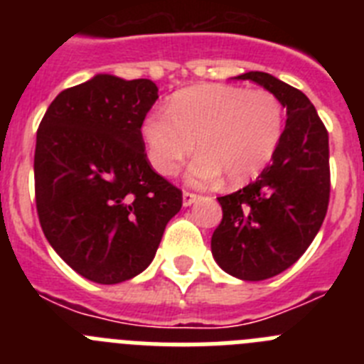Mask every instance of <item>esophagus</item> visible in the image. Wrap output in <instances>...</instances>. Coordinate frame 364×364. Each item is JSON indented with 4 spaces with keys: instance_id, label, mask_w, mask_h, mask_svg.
Wrapping results in <instances>:
<instances>
[{
    "instance_id": "obj_1",
    "label": "esophagus",
    "mask_w": 364,
    "mask_h": 364,
    "mask_svg": "<svg viewBox=\"0 0 364 364\" xmlns=\"http://www.w3.org/2000/svg\"><path fill=\"white\" fill-rule=\"evenodd\" d=\"M197 198H198V195L193 191H184V195H182V202H184V205H191L193 202L197 200Z\"/></svg>"
}]
</instances>
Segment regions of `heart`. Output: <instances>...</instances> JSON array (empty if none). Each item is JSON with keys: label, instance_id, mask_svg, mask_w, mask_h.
Here are the masks:
<instances>
[{"label": "heart", "instance_id": "obj_1", "mask_svg": "<svg viewBox=\"0 0 364 364\" xmlns=\"http://www.w3.org/2000/svg\"><path fill=\"white\" fill-rule=\"evenodd\" d=\"M284 107L268 89L205 83L176 92L167 111L144 118L147 159L160 175H175L195 147L193 184H211L222 175L231 186L255 178L281 144ZM198 142L195 143L194 140Z\"/></svg>", "mask_w": 364, "mask_h": 364}]
</instances>
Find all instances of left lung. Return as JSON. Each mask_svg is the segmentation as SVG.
<instances>
[{
  "mask_svg": "<svg viewBox=\"0 0 364 364\" xmlns=\"http://www.w3.org/2000/svg\"><path fill=\"white\" fill-rule=\"evenodd\" d=\"M272 91L286 107V127L269 166L239 191L218 197L222 220L211 252L242 281L275 277L308 250L330 202L328 131L308 96L268 73L240 74Z\"/></svg>",
  "mask_w": 364,
  "mask_h": 364,
  "instance_id": "1",
  "label": "left lung"
}]
</instances>
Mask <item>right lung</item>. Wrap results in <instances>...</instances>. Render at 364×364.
<instances>
[{"label": "right lung", "instance_id": "obj_1", "mask_svg": "<svg viewBox=\"0 0 364 364\" xmlns=\"http://www.w3.org/2000/svg\"><path fill=\"white\" fill-rule=\"evenodd\" d=\"M156 98L151 80L98 74L60 92L38 127L41 230L92 282L118 284L142 273L182 208V191L147 160L142 122Z\"/></svg>", "mask_w": 364, "mask_h": 364}]
</instances>
